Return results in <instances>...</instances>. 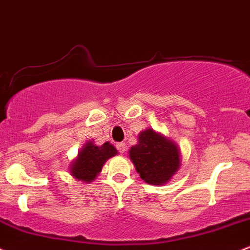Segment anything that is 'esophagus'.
Wrapping results in <instances>:
<instances>
[{
  "label": "esophagus",
  "mask_w": 250,
  "mask_h": 250,
  "mask_svg": "<svg viewBox=\"0 0 250 250\" xmlns=\"http://www.w3.org/2000/svg\"><path fill=\"white\" fill-rule=\"evenodd\" d=\"M116 147H117V150H119L120 153H125V150H127V145L125 144H123V142H120V144H117L116 145Z\"/></svg>",
  "instance_id": "1"
}]
</instances>
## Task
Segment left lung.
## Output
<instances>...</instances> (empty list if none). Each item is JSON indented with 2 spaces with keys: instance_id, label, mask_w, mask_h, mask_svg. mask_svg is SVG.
Segmentation results:
<instances>
[{
  "instance_id": "obj_1",
  "label": "left lung",
  "mask_w": 250,
  "mask_h": 250,
  "mask_svg": "<svg viewBox=\"0 0 250 250\" xmlns=\"http://www.w3.org/2000/svg\"><path fill=\"white\" fill-rule=\"evenodd\" d=\"M128 153L140 178L150 185L168 183L182 163L178 145L152 128L139 134L138 144Z\"/></svg>"
}]
</instances>
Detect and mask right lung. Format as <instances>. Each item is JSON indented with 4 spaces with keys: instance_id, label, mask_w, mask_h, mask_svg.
Masks as SVG:
<instances>
[{
    "instance_id": "obj_1",
    "label": "right lung",
    "mask_w": 250,
    "mask_h": 250,
    "mask_svg": "<svg viewBox=\"0 0 250 250\" xmlns=\"http://www.w3.org/2000/svg\"><path fill=\"white\" fill-rule=\"evenodd\" d=\"M117 149L110 142L97 146L92 140L85 142L75 160L70 165V174L79 182L91 183L102 171L108 159L117 154Z\"/></svg>"
}]
</instances>
